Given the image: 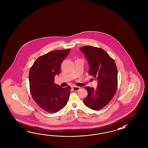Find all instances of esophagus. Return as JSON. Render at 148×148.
I'll use <instances>...</instances> for the list:
<instances>
[{
  "mask_svg": "<svg viewBox=\"0 0 148 148\" xmlns=\"http://www.w3.org/2000/svg\"><path fill=\"white\" fill-rule=\"evenodd\" d=\"M79 89H80V87L78 86H73V90L75 91H78Z\"/></svg>",
  "mask_w": 148,
  "mask_h": 148,
  "instance_id": "34e87169",
  "label": "esophagus"
}]
</instances>
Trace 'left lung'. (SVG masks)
<instances>
[{
	"label": "left lung",
	"instance_id": "8db88e82",
	"mask_svg": "<svg viewBox=\"0 0 148 148\" xmlns=\"http://www.w3.org/2000/svg\"><path fill=\"white\" fill-rule=\"evenodd\" d=\"M89 64V74L97 78V87H86L88 95L84 99L86 106L93 110L104 108L112 99L116 92L117 69L113 59L103 49L90 45L80 49Z\"/></svg>",
	"mask_w": 148,
	"mask_h": 148
}]
</instances>
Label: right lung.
<instances>
[{"label":"right lung","mask_w":148,"mask_h":148,"mask_svg":"<svg viewBox=\"0 0 148 148\" xmlns=\"http://www.w3.org/2000/svg\"><path fill=\"white\" fill-rule=\"evenodd\" d=\"M70 49L51 51L38 57L29 69V90L38 106L49 113H54L65 107L69 98L70 86L61 87L54 83L59 75L61 63Z\"/></svg>","instance_id":"obj_1"}]
</instances>
